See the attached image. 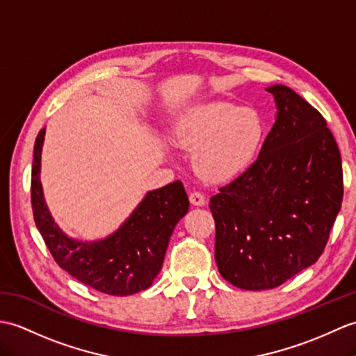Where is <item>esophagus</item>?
I'll return each instance as SVG.
<instances>
[{"label":"esophagus","instance_id":"1","mask_svg":"<svg viewBox=\"0 0 356 356\" xmlns=\"http://www.w3.org/2000/svg\"><path fill=\"white\" fill-rule=\"evenodd\" d=\"M189 202H191V204L194 206H203L206 203V197L202 193L194 191L189 194Z\"/></svg>","mask_w":356,"mask_h":356}]
</instances>
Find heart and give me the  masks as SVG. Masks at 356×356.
I'll list each match as a JSON object with an SVG mask.
<instances>
[{"label":"heart","mask_w":356,"mask_h":356,"mask_svg":"<svg viewBox=\"0 0 356 356\" xmlns=\"http://www.w3.org/2000/svg\"><path fill=\"white\" fill-rule=\"evenodd\" d=\"M264 120L253 107L211 102L194 107L175 127L176 143L195 152L194 168L209 181H226L243 172L258 153Z\"/></svg>","instance_id":"b5f03b06"}]
</instances>
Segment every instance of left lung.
Returning a JSON list of instances; mask_svg holds the SVG:
<instances>
[{
  "label": "left lung",
  "instance_id": "obj_1",
  "mask_svg": "<svg viewBox=\"0 0 356 356\" xmlns=\"http://www.w3.org/2000/svg\"><path fill=\"white\" fill-rule=\"evenodd\" d=\"M267 90L277 113L259 156L209 203L220 275L250 291L317 262L343 202L341 156L326 120L288 86Z\"/></svg>",
  "mask_w": 356,
  "mask_h": 356
}]
</instances>
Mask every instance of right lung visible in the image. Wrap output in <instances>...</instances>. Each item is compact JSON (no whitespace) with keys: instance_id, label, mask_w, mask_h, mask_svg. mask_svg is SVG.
I'll use <instances>...</instances> for the list:
<instances>
[{"instance_id":"1","label":"right lung","mask_w":356,"mask_h":356,"mask_svg":"<svg viewBox=\"0 0 356 356\" xmlns=\"http://www.w3.org/2000/svg\"><path fill=\"white\" fill-rule=\"evenodd\" d=\"M45 129L35 140L31 167V206L36 227L54 261L72 277L111 296L147 290L159 275L170 236L189 208L180 180L147 193L117 232L100 241L66 236L49 213L40 184V153Z\"/></svg>"}]
</instances>
